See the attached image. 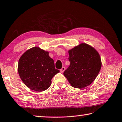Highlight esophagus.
Segmentation results:
<instances>
[{"mask_svg":"<svg viewBox=\"0 0 122 122\" xmlns=\"http://www.w3.org/2000/svg\"><path fill=\"white\" fill-rule=\"evenodd\" d=\"M65 67H62V68H61V70H60V71H61V72H63L64 71H65Z\"/></svg>","mask_w":122,"mask_h":122,"instance_id":"1","label":"esophagus"}]
</instances>
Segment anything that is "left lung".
<instances>
[{
    "label": "left lung",
    "mask_w": 122,
    "mask_h": 122,
    "mask_svg": "<svg viewBox=\"0 0 122 122\" xmlns=\"http://www.w3.org/2000/svg\"><path fill=\"white\" fill-rule=\"evenodd\" d=\"M70 65L64 75L72 86L83 89L95 81L102 66L98 52L87 44L81 43L69 51Z\"/></svg>",
    "instance_id": "1"
}]
</instances>
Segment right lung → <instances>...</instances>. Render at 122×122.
Returning a JSON list of instances; mask_svg holds the SVG:
<instances>
[{"label": "right lung", "instance_id": "right-lung-1", "mask_svg": "<svg viewBox=\"0 0 122 122\" xmlns=\"http://www.w3.org/2000/svg\"><path fill=\"white\" fill-rule=\"evenodd\" d=\"M18 71L21 81L29 89L39 92L49 88L52 78L59 72L55 69L49 52L39 47L31 48L21 56Z\"/></svg>", "mask_w": 122, "mask_h": 122}]
</instances>
